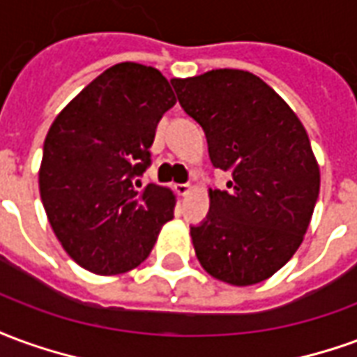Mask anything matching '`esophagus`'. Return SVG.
Masks as SVG:
<instances>
[{"mask_svg":"<svg viewBox=\"0 0 357 357\" xmlns=\"http://www.w3.org/2000/svg\"><path fill=\"white\" fill-rule=\"evenodd\" d=\"M174 189L178 191V195L185 197V195L191 191V185H189V183H178V185H174Z\"/></svg>","mask_w":357,"mask_h":357,"instance_id":"esophagus-1","label":"esophagus"}]
</instances>
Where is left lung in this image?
I'll use <instances>...</instances> for the list:
<instances>
[{"instance_id": "1", "label": "left lung", "mask_w": 357, "mask_h": 357, "mask_svg": "<svg viewBox=\"0 0 357 357\" xmlns=\"http://www.w3.org/2000/svg\"><path fill=\"white\" fill-rule=\"evenodd\" d=\"M181 109L206 135L227 189H210V210L191 239L210 275L237 287L281 269L304 239L319 195V166L298 116L258 76L235 68L174 78Z\"/></svg>"}]
</instances>
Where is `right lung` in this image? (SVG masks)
<instances>
[{"label": "right lung", "instance_id": "add662e5", "mask_svg": "<svg viewBox=\"0 0 357 357\" xmlns=\"http://www.w3.org/2000/svg\"><path fill=\"white\" fill-rule=\"evenodd\" d=\"M176 105L153 66L107 68L51 124L40 195L53 231L82 268L114 275L139 266L174 218L176 197L139 178L151 166L156 126Z\"/></svg>", "mask_w": 357, "mask_h": 357}]
</instances>
